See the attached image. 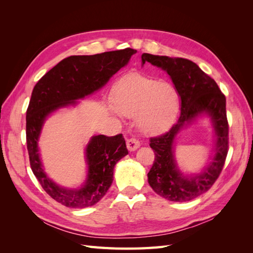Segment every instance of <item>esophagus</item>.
<instances>
[{
    "label": "esophagus",
    "instance_id": "obj_1",
    "mask_svg": "<svg viewBox=\"0 0 253 253\" xmlns=\"http://www.w3.org/2000/svg\"><path fill=\"white\" fill-rule=\"evenodd\" d=\"M126 147L128 151H135L140 147V142L136 138H129L126 140Z\"/></svg>",
    "mask_w": 253,
    "mask_h": 253
}]
</instances>
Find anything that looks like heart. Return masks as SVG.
<instances>
[{
  "label": "heart",
  "instance_id": "1",
  "mask_svg": "<svg viewBox=\"0 0 253 253\" xmlns=\"http://www.w3.org/2000/svg\"><path fill=\"white\" fill-rule=\"evenodd\" d=\"M116 111L126 117L137 116V125L145 134L169 128L179 112V94L173 84L133 76L115 89Z\"/></svg>",
  "mask_w": 253,
  "mask_h": 253
}]
</instances>
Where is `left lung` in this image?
<instances>
[{"label":"left lung","instance_id":"left-lung-1","mask_svg":"<svg viewBox=\"0 0 253 253\" xmlns=\"http://www.w3.org/2000/svg\"><path fill=\"white\" fill-rule=\"evenodd\" d=\"M141 60L142 64L150 62L168 73L181 100L177 122L167 133L150 139L155 159L148 173V181L158 195L168 201H192L213 186L225 165L229 150L226 97L216 82L188 59L142 53ZM204 112L208 113L213 122L217 136L216 155L202 174L185 178L175 168L173 138L183 126Z\"/></svg>","mask_w":253,"mask_h":253}]
</instances>
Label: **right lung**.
Wrapping results in <instances>:
<instances>
[{"label":"right lung","mask_w":253,"mask_h":253,"mask_svg":"<svg viewBox=\"0 0 253 253\" xmlns=\"http://www.w3.org/2000/svg\"><path fill=\"white\" fill-rule=\"evenodd\" d=\"M136 53L135 49L105 51L93 56H71L53 66L35 85L26 111V143L30 168L38 181L51 198L68 208H86L97 204L113 182L114 167L127 155L122 134L98 135L86 147L87 179L81 189L61 188L42 169L38 139L48 115L77 99L101 88Z\"/></svg>","instance_id":"obj_1"}]
</instances>
